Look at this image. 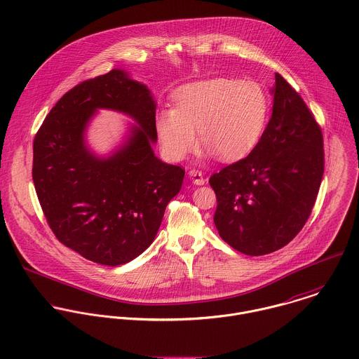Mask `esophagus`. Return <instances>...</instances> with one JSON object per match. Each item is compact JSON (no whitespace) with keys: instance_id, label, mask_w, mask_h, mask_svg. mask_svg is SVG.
Instances as JSON below:
<instances>
[{"instance_id":"obj_1","label":"esophagus","mask_w":359,"mask_h":359,"mask_svg":"<svg viewBox=\"0 0 359 359\" xmlns=\"http://www.w3.org/2000/svg\"><path fill=\"white\" fill-rule=\"evenodd\" d=\"M188 177L191 178V181L195 184V185H203L205 184V177H203V174L199 171V170H191L189 172H188Z\"/></svg>"}]
</instances>
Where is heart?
Segmentation results:
<instances>
[{
	"label": "heart",
	"instance_id": "obj_1",
	"mask_svg": "<svg viewBox=\"0 0 359 359\" xmlns=\"http://www.w3.org/2000/svg\"><path fill=\"white\" fill-rule=\"evenodd\" d=\"M266 111V98L256 83L218 77L177 90L174 109H161L154 127L171 160H182L196 147L198 130L205 154L236 161L256 148Z\"/></svg>",
	"mask_w": 359,
	"mask_h": 359
}]
</instances>
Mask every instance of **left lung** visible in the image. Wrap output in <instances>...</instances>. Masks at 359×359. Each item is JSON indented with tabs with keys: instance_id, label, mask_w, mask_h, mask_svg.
Returning a JSON list of instances; mask_svg holds the SVG:
<instances>
[{
	"instance_id": "8db88e82",
	"label": "left lung",
	"mask_w": 359,
	"mask_h": 359,
	"mask_svg": "<svg viewBox=\"0 0 359 359\" xmlns=\"http://www.w3.org/2000/svg\"><path fill=\"white\" fill-rule=\"evenodd\" d=\"M272 116L248 157L210 177L219 236L248 256L286 246L306 225L323 177V138L307 104L278 73Z\"/></svg>"
}]
</instances>
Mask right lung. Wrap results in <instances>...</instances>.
Wrapping results in <instances>:
<instances>
[{
    "label": "right lung",
    "mask_w": 359,
    "mask_h": 359,
    "mask_svg": "<svg viewBox=\"0 0 359 359\" xmlns=\"http://www.w3.org/2000/svg\"><path fill=\"white\" fill-rule=\"evenodd\" d=\"M100 108L135 120L122 144L98 155L86 141ZM156 101L121 69L87 80L52 107L33 144V182L52 232L66 248L117 266L154 241L185 171L154 152Z\"/></svg>",
    "instance_id": "1"
}]
</instances>
